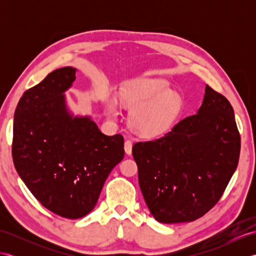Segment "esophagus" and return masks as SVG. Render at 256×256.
<instances>
[{
	"mask_svg": "<svg viewBox=\"0 0 256 256\" xmlns=\"http://www.w3.org/2000/svg\"><path fill=\"white\" fill-rule=\"evenodd\" d=\"M132 146H133L132 140H125L124 150H125V153H126L128 155H131L132 154Z\"/></svg>",
	"mask_w": 256,
	"mask_h": 256,
	"instance_id": "1",
	"label": "esophagus"
}]
</instances>
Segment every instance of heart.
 <instances>
[{
    "label": "heart",
    "mask_w": 256,
    "mask_h": 256,
    "mask_svg": "<svg viewBox=\"0 0 256 256\" xmlns=\"http://www.w3.org/2000/svg\"><path fill=\"white\" fill-rule=\"evenodd\" d=\"M120 99L130 108H134L130 124L144 138H154L166 132L176 121L182 110V100L164 79L140 78L123 86ZM108 116H118V102L114 98L106 99Z\"/></svg>",
    "instance_id": "1"
}]
</instances>
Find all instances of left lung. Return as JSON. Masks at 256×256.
I'll return each mask as SVG.
<instances>
[{
  "label": "left lung",
  "instance_id": "obj_1",
  "mask_svg": "<svg viewBox=\"0 0 256 256\" xmlns=\"http://www.w3.org/2000/svg\"><path fill=\"white\" fill-rule=\"evenodd\" d=\"M240 150L232 106L206 84L197 114L182 118L164 136L133 145L140 187L150 214L162 224L204 216L224 194Z\"/></svg>",
  "mask_w": 256,
  "mask_h": 256
}]
</instances>
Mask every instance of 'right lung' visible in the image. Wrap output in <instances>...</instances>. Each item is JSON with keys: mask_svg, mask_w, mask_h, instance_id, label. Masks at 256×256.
Returning a JSON list of instances; mask_svg holds the SVG:
<instances>
[{"mask_svg": "<svg viewBox=\"0 0 256 256\" xmlns=\"http://www.w3.org/2000/svg\"><path fill=\"white\" fill-rule=\"evenodd\" d=\"M64 67L26 90L14 114L12 156L22 180L54 214L79 219L94 208L108 174L124 157L121 134L108 136L89 118L68 113Z\"/></svg>", "mask_w": 256, "mask_h": 256, "instance_id": "1", "label": "right lung"}]
</instances>
